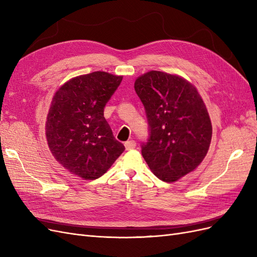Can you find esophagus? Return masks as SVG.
Here are the masks:
<instances>
[{"mask_svg":"<svg viewBox=\"0 0 257 257\" xmlns=\"http://www.w3.org/2000/svg\"><path fill=\"white\" fill-rule=\"evenodd\" d=\"M124 146H125L126 150H132V149H134V148H136V142L135 141H127L125 144H124Z\"/></svg>","mask_w":257,"mask_h":257,"instance_id":"esophagus-1","label":"esophagus"}]
</instances>
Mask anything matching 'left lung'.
Wrapping results in <instances>:
<instances>
[{"mask_svg": "<svg viewBox=\"0 0 257 257\" xmlns=\"http://www.w3.org/2000/svg\"><path fill=\"white\" fill-rule=\"evenodd\" d=\"M134 88L149 124L143 157L161 180L177 181L208 152L212 126L207 108L196 88L179 76L151 71L138 77Z\"/></svg>", "mask_w": 257, "mask_h": 257, "instance_id": "left-lung-1", "label": "left lung"}]
</instances>
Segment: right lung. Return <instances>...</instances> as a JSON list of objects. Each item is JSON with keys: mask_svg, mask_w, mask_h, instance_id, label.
I'll use <instances>...</instances> for the list:
<instances>
[{"mask_svg": "<svg viewBox=\"0 0 257 257\" xmlns=\"http://www.w3.org/2000/svg\"><path fill=\"white\" fill-rule=\"evenodd\" d=\"M121 81L122 76L93 72L67 81L53 96L46 137L53 157L72 174L94 180L125 150L104 116Z\"/></svg>", "mask_w": 257, "mask_h": 257, "instance_id": "add662e5", "label": "right lung"}]
</instances>
